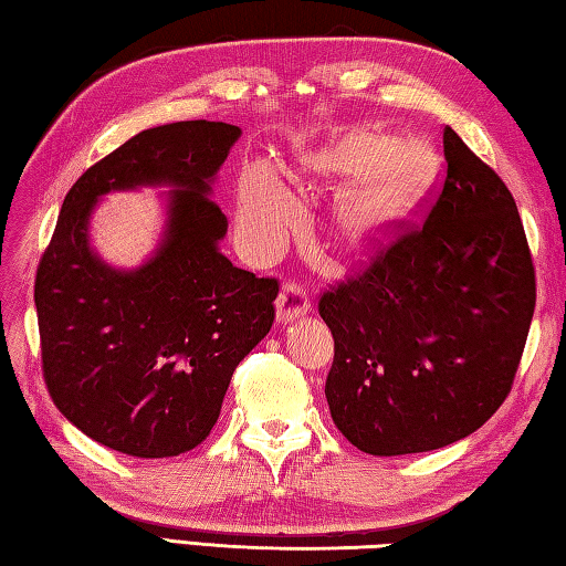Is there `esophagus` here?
<instances>
[{"label":"esophagus","instance_id":"34e87169","mask_svg":"<svg viewBox=\"0 0 566 566\" xmlns=\"http://www.w3.org/2000/svg\"><path fill=\"white\" fill-rule=\"evenodd\" d=\"M311 311V297H307L305 287L297 281H287L283 291L275 301V315H279V323H293V319L307 315Z\"/></svg>","mask_w":566,"mask_h":566}]
</instances>
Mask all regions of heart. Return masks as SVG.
<instances>
[{"instance_id": "obj_1", "label": "heart", "mask_w": 566, "mask_h": 566, "mask_svg": "<svg viewBox=\"0 0 566 566\" xmlns=\"http://www.w3.org/2000/svg\"><path fill=\"white\" fill-rule=\"evenodd\" d=\"M307 169L327 179H355L335 209L337 231L347 241H365L397 219L409 205L423 175L421 147L411 140L389 143L381 135L355 130L313 159ZM297 207L291 191L269 165L243 167L237 201L239 237L253 251H279L293 223Z\"/></svg>"}]
</instances>
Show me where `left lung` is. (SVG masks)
I'll return each instance as SVG.
<instances>
[{"label": "left lung", "mask_w": 566, "mask_h": 566, "mask_svg": "<svg viewBox=\"0 0 566 566\" xmlns=\"http://www.w3.org/2000/svg\"><path fill=\"white\" fill-rule=\"evenodd\" d=\"M446 177L369 269L319 297L325 381L345 439L371 455L471 436L513 387L535 313V265L503 179L443 127Z\"/></svg>", "instance_id": "obj_1"}]
</instances>
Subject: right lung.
I'll list each match as a JSON object with an SVG mask.
<instances>
[{"label": "right lung", "instance_id": "1", "mask_svg": "<svg viewBox=\"0 0 566 566\" xmlns=\"http://www.w3.org/2000/svg\"><path fill=\"white\" fill-rule=\"evenodd\" d=\"M239 137L229 123L150 127L63 199L36 269L41 365L56 409L113 451L169 458L199 446L233 369L273 325L279 281L219 251L229 221L209 197ZM137 186L170 187L164 239L140 270H113L90 247V214L103 193Z\"/></svg>", "mask_w": 566, "mask_h": 566}]
</instances>
